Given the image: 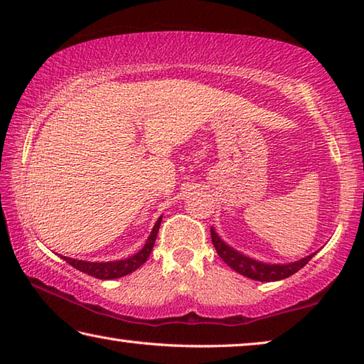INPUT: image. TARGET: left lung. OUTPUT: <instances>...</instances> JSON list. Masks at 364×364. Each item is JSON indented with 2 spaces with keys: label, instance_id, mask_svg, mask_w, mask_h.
I'll list each match as a JSON object with an SVG mask.
<instances>
[{
  "label": "left lung",
  "instance_id": "1",
  "mask_svg": "<svg viewBox=\"0 0 364 364\" xmlns=\"http://www.w3.org/2000/svg\"><path fill=\"white\" fill-rule=\"evenodd\" d=\"M210 236L213 247L217 249V254L221 257L228 267L237 271L239 274L245 276V278H250L254 281H262V282H271V281H279L286 279L294 273H297L300 268H304L305 264L311 260L313 257L316 255V252L300 258L297 262L291 263H264L260 260H255V258H250L249 255H244L242 252L236 250L231 247L230 244H226L223 239L218 236V232L215 231V228H210Z\"/></svg>",
  "mask_w": 364,
  "mask_h": 364
}]
</instances>
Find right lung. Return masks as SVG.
Instances as JSON below:
<instances>
[{
    "label": "right lung",
    "mask_w": 364,
    "mask_h": 364,
    "mask_svg": "<svg viewBox=\"0 0 364 364\" xmlns=\"http://www.w3.org/2000/svg\"><path fill=\"white\" fill-rule=\"evenodd\" d=\"M160 223H162V217H159V220L156 221V225H154L149 237H147L146 244L143 245V249L128 258H122V260H115V262H86V260H77V258H70V257H63V258L67 263L72 264L73 268L83 271V273L90 276H95L97 279L122 278V276H127L133 273V271H136L141 264L149 258L154 244H156Z\"/></svg>",
    "instance_id": "right-lung-1"
}]
</instances>
